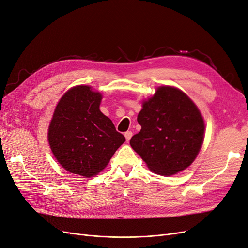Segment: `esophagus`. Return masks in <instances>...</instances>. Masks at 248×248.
Listing matches in <instances>:
<instances>
[{
    "label": "esophagus",
    "instance_id": "34e87169",
    "mask_svg": "<svg viewBox=\"0 0 248 248\" xmlns=\"http://www.w3.org/2000/svg\"><path fill=\"white\" fill-rule=\"evenodd\" d=\"M132 136H133V133L131 131H127V132L124 133V137H125L126 141H130L131 138H132Z\"/></svg>",
    "mask_w": 248,
    "mask_h": 248
}]
</instances>
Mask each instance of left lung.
Returning a JSON list of instances; mask_svg holds the SVG:
<instances>
[{
  "label": "left lung",
  "mask_w": 248,
  "mask_h": 248,
  "mask_svg": "<svg viewBox=\"0 0 248 248\" xmlns=\"http://www.w3.org/2000/svg\"><path fill=\"white\" fill-rule=\"evenodd\" d=\"M137 121L142 129L130 144L153 172L171 176L194 161L205 127L197 106L184 92L159 87L144 101Z\"/></svg>",
  "instance_id": "obj_1"
}]
</instances>
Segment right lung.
I'll return each instance as SVG.
<instances>
[{"mask_svg":"<svg viewBox=\"0 0 248 248\" xmlns=\"http://www.w3.org/2000/svg\"><path fill=\"white\" fill-rule=\"evenodd\" d=\"M101 100L102 95L90 86H77L55 108L48 131L50 147L61 167L75 175L94 177L125 141L100 111Z\"/></svg>","mask_w":248,"mask_h":248,"instance_id":"obj_1","label":"right lung"}]
</instances>
